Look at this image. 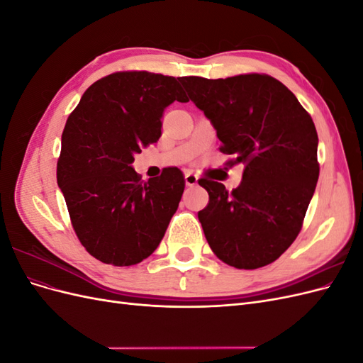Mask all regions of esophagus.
I'll use <instances>...</instances> for the list:
<instances>
[{
    "instance_id": "34e87169",
    "label": "esophagus",
    "mask_w": 363,
    "mask_h": 363,
    "mask_svg": "<svg viewBox=\"0 0 363 363\" xmlns=\"http://www.w3.org/2000/svg\"><path fill=\"white\" fill-rule=\"evenodd\" d=\"M184 182H186V186H196L199 184V175L194 174L192 171H188L184 174Z\"/></svg>"
}]
</instances>
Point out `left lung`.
I'll return each mask as SVG.
<instances>
[{"mask_svg":"<svg viewBox=\"0 0 363 363\" xmlns=\"http://www.w3.org/2000/svg\"><path fill=\"white\" fill-rule=\"evenodd\" d=\"M195 106L223 142L219 151L244 164L242 182L228 192L201 179L208 204L199 212L212 251L230 267L256 269L286 251L303 227L320 175L318 135L296 96L267 74L208 80L182 77Z\"/></svg>","mask_w":363,"mask_h":363,"instance_id":"obj_1","label":"left lung"}]
</instances>
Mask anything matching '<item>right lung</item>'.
<instances>
[{
	"mask_svg": "<svg viewBox=\"0 0 363 363\" xmlns=\"http://www.w3.org/2000/svg\"><path fill=\"white\" fill-rule=\"evenodd\" d=\"M180 79L121 71L87 87L62 133L57 183L74 232L91 256L130 267L152 255L184 191L179 168L140 180L136 152L162 135L164 107L189 101Z\"/></svg>",
	"mask_w": 363,
	"mask_h": 363,
	"instance_id": "right-lung-1",
	"label": "right lung"
}]
</instances>
